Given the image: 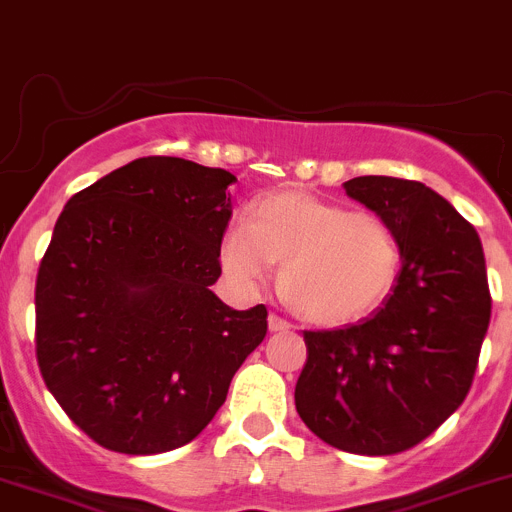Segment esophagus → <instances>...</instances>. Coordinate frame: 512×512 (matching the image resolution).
<instances>
[{
	"label": "esophagus",
	"mask_w": 512,
	"mask_h": 512,
	"mask_svg": "<svg viewBox=\"0 0 512 512\" xmlns=\"http://www.w3.org/2000/svg\"><path fill=\"white\" fill-rule=\"evenodd\" d=\"M267 323H270L272 333H283V331H290V328H293L288 321H285V318H280V315H275V313H270Z\"/></svg>",
	"instance_id": "1"
}]
</instances>
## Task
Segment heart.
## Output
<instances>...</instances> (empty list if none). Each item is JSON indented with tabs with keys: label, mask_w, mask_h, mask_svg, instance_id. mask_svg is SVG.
Masks as SVG:
<instances>
[{
	"label": "heart",
	"mask_w": 512,
	"mask_h": 512,
	"mask_svg": "<svg viewBox=\"0 0 512 512\" xmlns=\"http://www.w3.org/2000/svg\"><path fill=\"white\" fill-rule=\"evenodd\" d=\"M283 262L285 300L315 326L356 323L384 305L401 267L394 229L338 202L283 191L262 199L252 222L224 232L219 265L240 293L257 290Z\"/></svg>",
	"instance_id": "b5f03b06"
}]
</instances>
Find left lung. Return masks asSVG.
<instances>
[{
	"label": "left lung",
	"instance_id": "1",
	"mask_svg": "<svg viewBox=\"0 0 512 512\" xmlns=\"http://www.w3.org/2000/svg\"><path fill=\"white\" fill-rule=\"evenodd\" d=\"M343 189L394 229L401 272L371 318L303 333L295 409L336 450L396 455L470 391L490 326L485 255L475 227L422 181L356 176Z\"/></svg>",
	"mask_w": 512,
	"mask_h": 512
}]
</instances>
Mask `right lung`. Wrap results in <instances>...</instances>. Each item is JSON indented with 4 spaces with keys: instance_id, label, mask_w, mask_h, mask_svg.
<instances>
[{
    "instance_id": "add662e5",
    "label": "right lung",
    "mask_w": 512,
    "mask_h": 512,
    "mask_svg": "<svg viewBox=\"0 0 512 512\" xmlns=\"http://www.w3.org/2000/svg\"><path fill=\"white\" fill-rule=\"evenodd\" d=\"M224 169L146 156L78 191L35 288L37 364L105 450L159 455L197 437L267 333V308L212 293L232 217Z\"/></svg>"
}]
</instances>
